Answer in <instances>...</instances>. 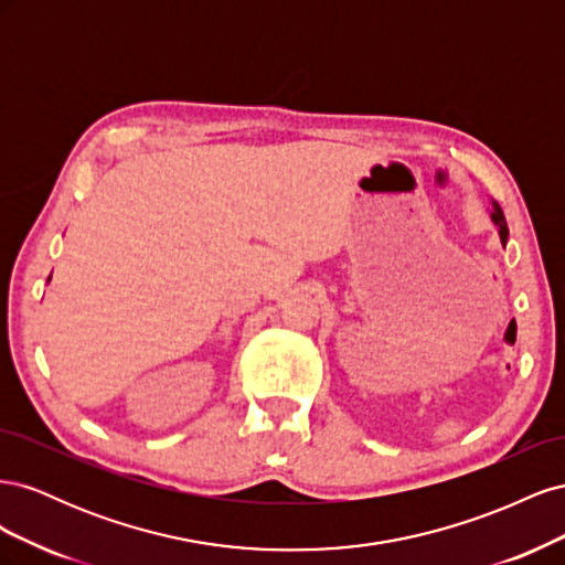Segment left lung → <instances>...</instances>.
Wrapping results in <instances>:
<instances>
[{
    "label": "left lung",
    "instance_id": "8db88e82",
    "mask_svg": "<svg viewBox=\"0 0 565 565\" xmlns=\"http://www.w3.org/2000/svg\"><path fill=\"white\" fill-rule=\"evenodd\" d=\"M490 218H492V224L498 226V233H500V241H502V245H507L509 228H507V218H504V214H502V210H500V204H498V202H490Z\"/></svg>",
    "mask_w": 565,
    "mask_h": 565
}]
</instances>
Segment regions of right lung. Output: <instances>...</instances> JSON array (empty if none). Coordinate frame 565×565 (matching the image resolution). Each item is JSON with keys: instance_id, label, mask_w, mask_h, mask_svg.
I'll list each match as a JSON object with an SVG mask.
<instances>
[{"instance_id": "obj_1", "label": "right lung", "mask_w": 565, "mask_h": 565, "mask_svg": "<svg viewBox=\"0 0 565 565\" xmlns=\"http://www.w3.org/2000/svg\"><path fill=\"white\" fill-rule=\"evenodd\" d=\"M49 280H51V276H49Z\"/></svg>"}]
</instances>
